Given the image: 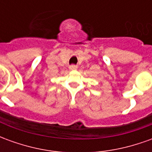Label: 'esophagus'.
<instances>
[{
  "label": "esophagus",
  "mask_w": 152,
  "mask_h": 152,
  "mask_svg": "<svg viewBox=\"0 0 152 152\" xmlns=\"http://www.w3.org/2000/svg\"><path fill=\"white\" fill-rule=\"evenodd\" d=\"M76 69H77V66H76V65H71V66H69L70 71H74V70Z\"/></svg>",
  "instance_id": "1"
}]
</instances>
